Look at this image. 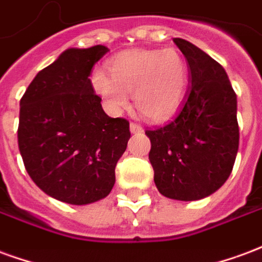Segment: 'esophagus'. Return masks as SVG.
<instances>
[{"mask_svg": "<svg viewBox=\"0 0 262 262\" xmlns=\"http://www.w3.org/2000/svg\"><path fill=\"white\" fill-rule=\"evenodd\" d=\"M129 131H131V134H139L144 131V128H142L141 125H138V124L131 123L129 124Z\"/></svg>", "mask_w": 262, "mask_h": 262, "instance_id": "1", "label": "esophagus"}]
</instances>
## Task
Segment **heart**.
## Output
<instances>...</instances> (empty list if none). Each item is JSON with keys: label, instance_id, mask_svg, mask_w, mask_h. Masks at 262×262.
Returning a JSON list of instances; mask_svg holds the SVG:
<instances>
[{"label": "heart", "instance_id": "heart-1", "mask_svg": "<svg viewBox=\"0 0 262 262\" xmlns=\"http://www.w3.org/2000/svg\"><path fill=\"white\" fill-rule=\"evenodd\" d=\"M108 72L96 70L91 82L113 113L127 107L133 93L145 118L162 121L174 114L186 96L188 67L174 49L125 51L108 61Z\"/></svg>", "mask_w": 262, "mask_h": 262}]
</instances>
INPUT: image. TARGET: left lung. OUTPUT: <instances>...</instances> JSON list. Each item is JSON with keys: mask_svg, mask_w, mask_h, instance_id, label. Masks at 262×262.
<instances>
[{"mask_svg": "<svg viewBox=\"0 0 262 262\" xmlns=\"http://www.w3.org/2000/svg\"><path fill=\"white\" fill-rule=\"evenodd\" d=\"M173 41L188 62L190 88L174 117L145 134L160 194L196 201L219 190L232 173L238 149L237 97L219 62L187 40Z\"/></svg>", "mask_w": 262, "mask_h": 262, "instance_id": "obj_1", "label": "left lung"}]
</instances>
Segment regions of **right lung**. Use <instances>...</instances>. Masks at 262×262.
Segmentation results:
<instances>
[{"label": "right lung", "instance_id": "add662e5", "mask_svg": "<svg viewBox=\"0 0 262 262\" xmlns=\"http://www.w3.org/2000/svg\"><path fill=\"white\" fill-rule=\"evenodd\" d=\"M106 46L68 49L41 70L20 99L18 145L41 191L71 205L107 196L127 149L129 123L103 110L89 79Z\"/></svg>", "mask_w": 262, "mask_h": 262}]
</instances>
